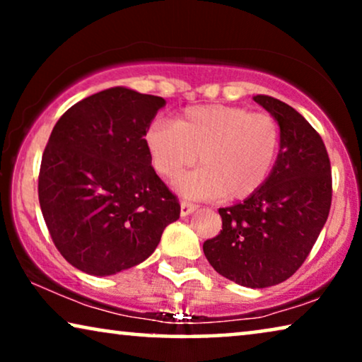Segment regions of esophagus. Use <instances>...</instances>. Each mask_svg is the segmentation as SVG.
Listing matches in <instances>:
<instances>
[{
	"instance_id": "34e87169",
	"label": "esophagus",
	"mask_w": 362,
	"mask_h": 362,
	"mask_svg": "<svg viewBox=\"0 0 362 362\" xmlns=\"http://www.w3.org/2000/svg\"><path fill=\"white\" fill-rule=\"evenodd\" d=\"M197 209V206L196 204H192V202H189V201H181V216L185 217V216H189L192 211H196Z\"/></svg>"
}]
</instances>
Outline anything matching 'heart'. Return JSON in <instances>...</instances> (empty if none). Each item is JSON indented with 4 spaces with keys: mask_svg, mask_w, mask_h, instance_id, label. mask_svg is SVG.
<instances>
[{
    "mask_svg": "<svg viewBox=\"0 0 362 362\" xmlns=\"http://www.w3.org/2000/svg\"><path fill=\"white\" fill-rule=\"evenodd\" d=\"M145 141L153 168L170 181L199 156L201 170L180 181L185 194L242 201L257 194L274 175L284 136L270 113L199 105L186 108L175 123L153 122Z\"/></svg>",
    "mask_w": 362,
    "mask_h": 362,
    "instance_id": "obj_1",
    "label": "heart"
}]
</instances>
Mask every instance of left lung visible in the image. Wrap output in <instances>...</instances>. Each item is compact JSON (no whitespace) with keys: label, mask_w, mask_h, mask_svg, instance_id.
<instances>
[{"label":"left lung","mask_w":362,"mask_h":362,"mask_svg":"<svg viewBox=\"0 0 362 362\" xmlns=\"http://www.w3.org/2000/svg\"><path fill=\"white\" fill-rule=\"evenodd\" d=\"M254 100L280 123V160L257 194L221 207L222 230L202 250L217 274L265 288L290 279L306 260L328 219L333 181L320 133L274 97L255 95Z\"/></svg>","instance_id":"1"}]
</instances>
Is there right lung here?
I'll use <instances>...</instances> for the list:
<instances>
[{"label": "right lung", "mask_w": 362, "mask_h": 362, "mask_svg": "<svg viewBox=\"0 0 362 362\" xmlns=\"http://www.w3.org/2000/svg\"><path fill=\"white\" fill-rule=\"evenodd\" d=\"M165 98L113 87L59 118L42 153L39 204L69 264L105 276L146 260L180 201L151 166L145 133Z\"/></svg>", "instance_id": "1"}]
</instances>
